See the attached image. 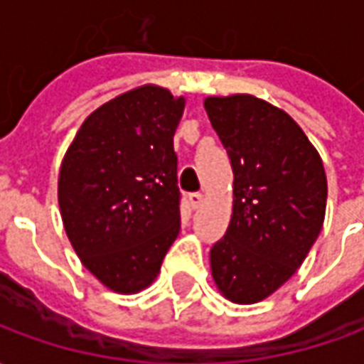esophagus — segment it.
I'll return each mask as SVG.
<instances>
[{
	"label": "esophagus",
	"instance_id": "obj_1",
	"mask_svg": "<svg viewBox=\"0 0 364 364\" xmlns=\"http://www.w3.org/2000/svg\"><path fill=\"white\" fill-rule=\"evenodd\" d=\"M203 200H205V195H203V193H191L189 195V203L193 208H198V206L203 205Z\"/></svg>",
	"mask_w": 364,
	"mask_h": 364
}]
</instances>
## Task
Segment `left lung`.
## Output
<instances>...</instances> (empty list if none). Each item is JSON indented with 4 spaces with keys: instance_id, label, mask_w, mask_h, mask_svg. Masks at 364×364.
Masks as SVG:
<instances>
[{
    "instance_id": "8db88e82",
    "label": "left lung",
    "mask_w": 364,
    "mask_h": 364,
    "mask_svg": "<svg viewBox=\"0 0 364 364\" xmlns=\"http://www.w3.org/2000/svg\"><path fill=\"white\" fill-rule=\"evenodd\" d=\"M234 171L232 220L210 250L216 287L255 304L289 281L320 234L328 179L320 154L281 109L253 95L206 97Z\"/></svg>"
}]
</instances>
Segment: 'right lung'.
<instances>
[{"instance_id": "1", "label": "right lung", "mask_w": 364, "mask_h": 364, "mask_svg": "<svg viewBox=\"0 0 364 364\" xmlns=\"http://www.w3.org/2000/svg\"><path fill=\"white\" fill-rule=\"evenodd\" d=\"M185 99L142 85L83 120L58 177V205L77 257L107 289H146L181 228L175 128Z\"/></svg>"}]
</instances>
